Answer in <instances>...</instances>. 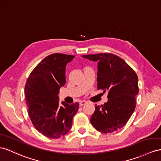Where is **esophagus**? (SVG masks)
<instances>
[{
	"label": "esophagus",
	"instance_id": "esophagus-1",
	"mask_svg": "<svg viewBox=\"0 0 161 161\" xmlns=\"http://www.w3.org/2000/svg\"><path fill=\"white\" fill-rule=\"evenodd\" d=\"M86 103H87V102H86V101H81L80 102V106H83V105H86Z\"/></svg>",
	"mask_w": 161,
	"mask_h": 161
}]
</instances>
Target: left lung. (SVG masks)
Wrapping results in <instances>:
<instances>
[{"label":"left lung","instance_id":"left-lung-1","mask_svg":"<svg viewBox=\"0 0 161 161\" xmlns=\"http://www.w3.org/2000/svg\"><path fill=\"white\" fill-rule=\"evenodd\" d=\"M98 62L97 89L108 91V101L97 106L90 118L92 125L103 133L125 126L134 112L139 92L135 71L120 57L111 53L82 56Z\"/></svg>","mask_w":161,"mask_h":161}]
</instances>
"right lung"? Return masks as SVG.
Segmentation results:
<instances>
[{"mask_svg":"<svg viewBox=\"0 0 161 161\" xmlns=\"http://www.w3.org/2000/svg\"><path fill=\"white\" fill-rule=\"evenodd\" d=\"M75 56L56 53L49 55L36 66L25 85L28 112L32 125L40 133L52 139L67 134L72 126L73 118L79 103L63 102L58 94L66 83V65Z\"/></svg>","mask_w":161,"mask_h":161,"instance_id":"right-lung-1","label":"right lung"}]
</instances>
